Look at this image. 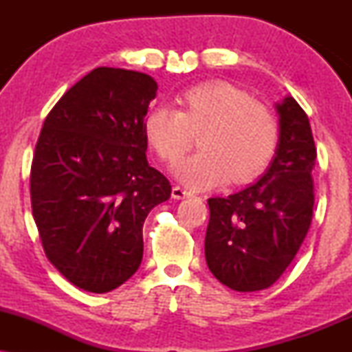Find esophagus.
Here are the masks:
<instances>
[{
  "label": "esophagus",
  "mask_w": 352,
  "mask_h": 352,
  "mask_svg": "<svg viewBox=\"0 0 352 352\" xmlns=\"http://www.w3.org/2000/svg\"><path fill=\"white\" fill-rule=\"evenodd\" d=\"M188 195H190V193L187 192V190H184L182 187H179V185H175V187L172 188V199L182 200V199H187Z\"/></svg>",
  "instance_id": "esophagus-1"
}]
</instances>
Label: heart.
<instances>
[{"label": "heart", "instance_id": "heart-1", "mask_svg": "<svg viewBox=\"0 0 352 352\" xmlns=\"http://www.w3.org/2000/svg\"><path fill=\"white\" fill-rule=\"evenodd\" d=\"M179 109L157 106L144 119V135L164 162H175L199 132V148L175 167L190 188L248 184L268 167L280 142L276 117L248 92L228 82L190 87Z\"/></svg>", "mask_w": 352, "mask_h": 352}]
</instances>
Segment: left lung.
Wrapping results in <instances>:
<instances>
[{
    "label": "left lung",
    "instance_id": "8db88e82",
    "mask_svg": "<svg viewBox=\"0 0 352 352\" xmlns=\"http://www.w3.org/2000/svg\"><path fill=\"white\" fill-rule=\"evenodd\" d=\"M276 112L280 142L263 177L227 199H208L205 258L213 276L235 292L270 288L296 256L313 218L309 119L289 96Z\"/></svg>",
    "mask_w": 352,
    "mask_h": 352
}]
</instances>
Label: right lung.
Wrapping results in <instances>:
<instances>
[{"mask_svg": "<svg viewBox=\"0 0 352 352\" xmlns=\"http://www.w3.org/2000/svg\"><path fill=\"white\" fill-rule=\"evenodd\" d=\"M157 82L96 67L44 120L31 165V207L47 260L84 292L107 293L137 272L142 227L172 187L147 162L144 119Z\"/></svg>", "mask_w": 352, "mask_h": 352, "instance_id": "1", "label": "right lung"}]
</instances>
